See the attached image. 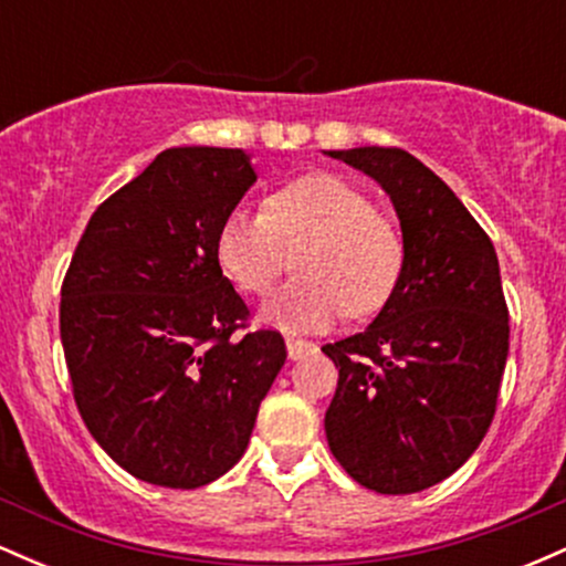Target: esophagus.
Segmentation results:
<instances>
[{"instance_id":"34e87169","label":"esophagus","mask_w":566,"mask_h":566,"mask_svg":"<svg viewBox=\"0 0 566 566\" xmlns=\"http://www.w3.org/2000/svg\"><path fill=\"white\" fill-rule=\"evenodd\" d=\"M284 343H287V356H290V359H303L305 354L316 350L314 343L301 340V337H284Z\"/></svg>"}]
</instances>
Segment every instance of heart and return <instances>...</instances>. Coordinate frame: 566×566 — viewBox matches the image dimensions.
I'll list each match as a JSON object with an SVG mask.
<instances>
[{"instance_id":"1","label":"heart","mask_w":566,"mask_h":566,"mask_svg":"<svg viewBox=\"0 0 566 566\" xmlns=\"http://www.w3.org/2000/svg\"><path fill=\"white\" fill-rule=\"evenodd\" d=\"M297 274L261 308L290 333H322L343 314L380 311L399 284L405 244L359 188L316 172L274 188L263 212L233 210L218 231V261L239 290L263 295L290 269Z\"/></svg>"}]
</instances>
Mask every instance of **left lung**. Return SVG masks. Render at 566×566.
Segmentation results:
<instances>
[{"mask_svg":"<svg viewBox=\"0 0 566 566\" xmlns=\"http://www.w3.org/2000/svg\"><path fill=\"white\" fill-rule=\"evenodd\" d=\"M391 199L405 265L361 333L322 350L337 367L327 444L354 482L412 495L452 476L495 418L509 308L495 247L420 159L401 148L324 151Z\"/></svg>","mask_w":566,"mask_h":566,"instance_id":"1","label":"left lung"}]
</instances>
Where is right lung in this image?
I'll list each match as a JSON object with an SVG mask.
<instances>
[{"label":"right lung","instance_id":"obj_1","mask_svg":"<svg viewBox=\"0 0 566 566\" xmlns=\"http://www.w3.org/2000/svg\"><path fill=\"white\" fill-rule=\"evenodd\" d=\"M258 180L242 148H167L90 218L61 290V340L84 426L148 484L197 490L233 469L287 359L250 316L218 231Z\"/></svg>","mask_w":566,"mask_h":566}]
</instances>
